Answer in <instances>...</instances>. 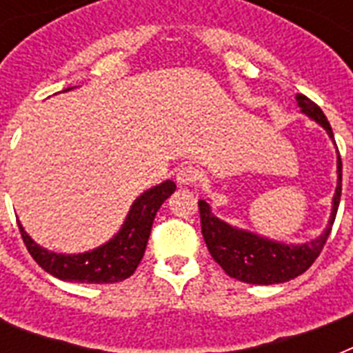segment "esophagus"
<instances>
[{
    "label": "esophagus",
    "mask_w": 353,
    "mask_h": 353,
    "mask_svg": "<svg viewBox=\"0 0 353 353\" xmlns=\"http://www.w3.org/2000/svg\"><path fill=\"white\" fill-rule=\"evenodd\" d=\"M199 170L192 165H185L181 166L176 174V181L177 185H192V183L198 181Z\"/></svg>",
    "instance_id": "34e87169"
}]
</instances>
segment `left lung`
Segmentation results:
<instances>
[{
	"label": "left lung",
	"instance_id": "1",
	"mask_svg": "<svg viewBox=\"0 0 353 353\" xmlns=\"http://www.w3.org/2000/svg\"><path fill=\"white\" fill-rule=\"evenodd\" d=\"M296 102L301 112L323 126L335 144L334 132L323 110L312 102L307 97L296 95ZM343 165L337 152V187L332 199V212H330L328 225L321 236L306 243H284V241L271 240L256 232L234 227L214 216L207 199H199V216H201V232L205 243L209 247L210 256L220 263L221 269L229 276L245 282V284L271 285L282 284L296 279L299 274L312 268V263L323 251L328 240L332 225H334L337 209L341 201V181H343Z\"/></svg>",
	"mask_w": 353,
	"mask_h": 353
}]
</instances>
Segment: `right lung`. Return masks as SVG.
I'll list each match as a JSON object with an SVG mask.
<instances>
[{
	"instance_id": "1",
	"label": "right lung",
	"mask_w": 353,
	"mask_h": 353,
	"mask_svg": "<svg viewBox=\"0 0 353 353\" xmlns=\"http://www.w3.org/2000/svg\"><path fill=\"white\" fill-rule=\"evenodd\" d=\"M69 90L73 88L63 91ZM174 190L176 183L170 179L144 190L132 203L117 234L110 238L106 243L79 254L47 251L46 247L38 245L25 232L23 225L18 221L19 232L30 256L52 276L82 284H113L132 276L133 271L137 269L148 243L155 214L161 205L165 203V199L174 194Z\"/></svg>"
}]
</instances>
